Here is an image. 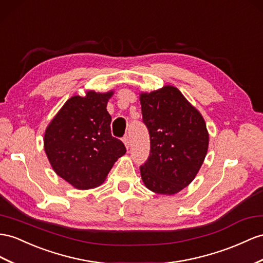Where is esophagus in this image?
I'll return each mask as SVG.
<instances>
[{"mask_svg":"<svg viewBox=\"0 0 263 263\" xmlns=\"http://www.w3.org/2000/svg\"><path fill=\"white\" fill-rule=\"evenodd\" d=\"M123 143H124L126 149H129V147H130V138L127 137V136H125V137L123 138Z\"/></svg>","mask_w":263,"mask_h":263,"instance_id":"obj_1","label":"esophagus"}]
</instances>
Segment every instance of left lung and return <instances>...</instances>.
<instances>
[{
	"mask_svg": "<svg viewBox=\"0 0 263 263\" xmlns=\"http://www.w3.org/2000/svg\"><path fill=\"white\" fill-rule=\"evenodd\" d=\"M143 122L150 133V156L140 166L141 178L154 193L172 196L189 185L209 147L201 113L176 86L141 92Z\"/></svg>",
	"mask_w": 263,
	"mask_h": 263,
	"instance_id": "8db88e82",
	"label": "left lung"
}]
</instances>
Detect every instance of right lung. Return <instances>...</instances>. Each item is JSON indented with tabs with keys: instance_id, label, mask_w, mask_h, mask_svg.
I'll return each mask as SVG.
<instances>
[{
	"instance_id": "add662e5",
	"label": "right lung",
	"mask_w": 263,
	"mask_h": 263,
	"mask_svg": "<svg viewBox=\"0 0 263 263\" xmlns=\"http://www.w3.org/2000/svg\"><path fill=\"white\" fill-rule=\"evenodd\" d=\"M114 91L74 94L51 120L44 133V151L52 169L79 190L102 184L126 149L112 137L107 101Z\"/></svg>"
}]
</instances>
